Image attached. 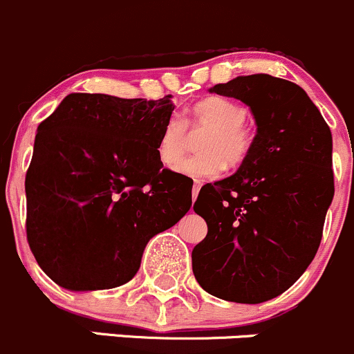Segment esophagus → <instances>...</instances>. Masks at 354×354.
I'll return each mask as SVG.
<instances>
[{
	"label": "esophagus",
	"instance_id": "1",
	"mask_svg": "<svg viewBox=\"0 0 354 354\" xmlns=\"http://www.w3.org/2000/svg\"><path fill=\"white\" fill-rule=\"evenodd\" d=\"M199 189H201V182L196 180L194 185H192V201H196V199H198Z\"/></svg>",
	"mask_w": 354,
	"mask_h": 354
}]
</instances>
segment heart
I'll use <instances>...</instances> for the list:
<instances>
[{
  "label": "heart",
  "mask_w": 354,
  "mask_h": 354,
  "mask_svg": "<svg viewBox=\"0 0 354 354\" xmlns=\"http://www.w3.org/2000/svg\"><path fill=\"white\" fill-rule=\"evenodd\" d=\"M247 111L236 102L223 97H211L198 102L189 111L187 119L177 115L167 121L156 143V155L163 165L170 167L178 162L187 149L188 133L192 130H206L200 140L199 156L188 157L176 165L178 176L187 178H216L225 165L236 167L252 150V133L245 126Z\"/></svg>",
  "instance_id": "heart-1"
}]
</instances>
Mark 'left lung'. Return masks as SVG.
I'll list each match as a JSON object with an SVG mask.
<instances>
[{
	"label": "left lung",
	"instance_id": "obj_1",
	"mask_svg": "<svg viewBox=\"0 0 354 354\" xmlns=\"http://www.w3.org/2000/svg\"><path fill=\"white\" fill-rule=\"evenodd\" d=\"M250 107L257 134L235 174L206 184L194 211L207 235L192 250L203 290L262 304L293 285L315 257L334 198L333 134L305 90L271 75L209 88Z\"/></svg>",
	"mask_w": 354,
	"mask_h": 354
}]
</instances>
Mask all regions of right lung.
<instances>
[{
  "label": "right lung",
  "instance_id": "1",
  "mask_svg": "<svg viewBox=\"0 0 354 354\" xmlns=\"http://www.w3.org/2000/svg\"><path fill=\"white\" fill-rule=\"evenodd\" d=\"M170 98L69 93L39 124L25 177L27 240L59 286L124 285L151 236L191 207L192 182L163 169L156 155Z\"/></svg>",
  "mask_w": 354,
  "mask_h": 354
}]
</instances>
